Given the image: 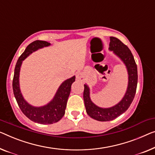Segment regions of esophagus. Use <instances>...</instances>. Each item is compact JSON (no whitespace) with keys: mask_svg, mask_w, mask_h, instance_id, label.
<instances>
[{"mask_svg":"<svg viewBox=\"0 0 155 155\" xmlns=\"http://www.w3.org/2000/svg\"><path fill=\"white\" fill-rule=\"evenodd\" d=\"M76 78H77V79L78 81H82L84 80V74L82 72H80V71H78V72L77 73V74H76Z\"/></svg>","mask_w":155,"mask_h":155,"instance_id":"obj_1","label":"esophagus"}]
</instances>
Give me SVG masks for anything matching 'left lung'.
Wrapping results in <instances>:
<instances>
[{"label":"left lung","mask_w":155,"mask_h":155,"mask_svg":"<svg viewBox=\"0 0 155 155\" xmlns=\"http://www.w3.org/2000/svg\"><path fill=\"white\" fill-rule=\"evenodd\" d=\"M108 49L113 51L125 64L128 73V85L120 101L112 107L101 108L92 102L88 85L84 84V100L87 114L92 118L101 122L113 120L128 109L134 98L138 82L137 65L129 48L117 38L110 37Z\"/></svg>","instance_id":"left-lung-1"}]
</instances>
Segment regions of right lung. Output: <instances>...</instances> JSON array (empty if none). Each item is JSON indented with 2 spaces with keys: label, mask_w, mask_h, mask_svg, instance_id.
<instances>
[{
  "label": "right lung",
  "mask_w": 155,
  "mask_h": 155,
  "mask_svg": "<svg viewBox=\"0 0 155 155\" xmlns=\"http://www.w3.org/2000/svg\"><path fill=\"white\" fill-rule=\"evenodd\" d=\"M51 44L46 41L36 40L30 44L21 55L16 64L12 81V88L18 107L31 120L39 124H48L58 122L64 116L67 102L71 91V84L75 81V76L62 83L53 100L42 107H33L24 100L19 86V73L23 61L39 48L48 47Z\"/></svg>",
  "instance_id": "obj_1"
}]
</instances>
